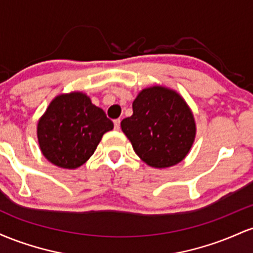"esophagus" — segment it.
Here are the masks:
<instances>
[{
    "label": "esophagus",
    "instance_id": "1",
    "mask_svg": "<svg viewBox=\"0 0 253 253\" xmlns=\"http://www.w3.org/2000/svg\"><path fill=\"white\" fill-rule=\"evenodd\" d=\"M120 119H117V120H114V128L117 129V130H119L120 129Z\"/></svg>",
    "mask_w": 253,
    "mask_h": 253
}]
</instances>
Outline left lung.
<instances>
[{
  "mask_svg": "<svg viewBox=\"0 0 253 253\" xmlns=\"http://www.w3.org/2000/svg\"><path fill=\"white\" fill-rule=\"evenodd\" d=\"M133 115L121 121L141 161L162 169L178 164L195 140L194 115L175 90L161 85L141 90L133 101Z\"/></svg>",
  "mask_w": 253,
  "mask_h": 253,
  "instance_id": "obj_1",
  "label": "left lung"
}]
</instances>
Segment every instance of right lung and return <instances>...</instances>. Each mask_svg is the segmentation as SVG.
Segmentation results:
<instances>
[{
    "label": "right lung",
    "mask_w": 253,
    "mask_h": 253,
    "mask_svg": "<svg viewBox=\"0 0 253 253\" xmlns=\"http://www.w3.org/2000/svg\"><path fill=\"white\" fill-rule=\"evenodd\" d=\"M114 125L106 113L80 91L52 100L37 127L43 157L64 169H76L96 150L102 135Z\"/></svg>",
    "instance_id": "add662e5"
}]
</instances>
